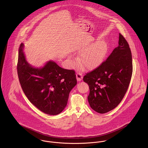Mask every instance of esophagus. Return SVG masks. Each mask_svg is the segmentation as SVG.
Instances as JSON below:
<instances>
[{
	"instance_id": "esophagus-1",
	"label": "esophagus",
	"mask_w": 148,
	"mask_h": 148,
	"mask_svg": "<svg viewBox=\"0 0 148 148\" xmlns=\"http://www.w3.org/2000/svg\"><path fill=\"white\" fill-rule=\"evenodd\" d=\"M76 77H77V79L78 81H80L83 78V74L82 73L80 72H77L76 74Z\"/></svg>"
}]
</instances>
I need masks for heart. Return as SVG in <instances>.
<instances>
[{
    "instance_id": "heart-1",
    "label": "heart",
    "mask_w": 148,
    "mask_h": 148,
    "mask_svg": "<svg viewBox=\"0 0 148 148\" xmlns=\"http://www.w3.org/2000/svg\"><path fill=\"white\" fill-rule=\"evenodd\" d=\"M107 51V43L103 40H99L82 53L81 64L87 68H93L101 62Z\"/></svg>"
}]
</instances>
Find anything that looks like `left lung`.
<instances>
[{
	"mask_svg": "<svg viewBox=\"0 0 148 148\" xmlns=\"http://www.w3.org/2000/svg\"><path fill=\"white\" fill-rule=\"evenodd\" d=\"M132 70L130 46L119 33L118 46L101 65L83 77L89 86L88 101L91 108L103 114L116 108L128 90Z\"/></svg>",
	"mask_w": 148,
	"mask_h": 148,
	"instance_id": "1",
	"label": "left lung"
}]
</instances>
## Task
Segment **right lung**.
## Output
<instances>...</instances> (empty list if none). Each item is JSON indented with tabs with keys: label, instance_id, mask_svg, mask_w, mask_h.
Returning a JSON list of instances; mask_svg holds the SVG:
<instances>
[{
	"label": "right lung",
	"instance_id": "obj_1",
	"mask_svg": "<svg viewBox=\"0 0 148 148\" xmlns=\"http://www.w3.org/2000/svg\"><path fill=\"white\" fill-rule=\"evenodd\" d=\"M23 48L21 43L17 69L25 95L42 112L60 114L67 105L70 92L77 83L75 71L62 68L52 61L42 68H35L26 61Z\"/></svg>",
	"mask_w": 148,
	"mask_h": 148
}]
</instances>
